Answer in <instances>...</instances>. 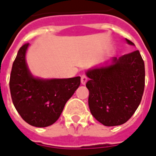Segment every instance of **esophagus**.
<instances>
[{
	"label": "esophagus",
	"mask_w": 156,
	"mask_h": 156,
	"mask_svg": "<svg viewBox=\"0 0 156 156\" xmlns=\"http://www.w3.org/2000/svg\"><path fill=\"white\" fill-rule=\"evenodd\" d=\"M87 81H88V78H87L86 76L83 75V76H81V84H85L87 83Z\"/></svg>",
	"instance_id": "1"
}]
</instances>
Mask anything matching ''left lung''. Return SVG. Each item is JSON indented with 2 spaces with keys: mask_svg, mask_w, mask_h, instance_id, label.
<instances>
[{
  "mask_svg": "<svg viewBox=\"0 0 156 156\" xmlns=\"http://www.w3.org/2000/svg\"><path fill=\"white\" fill-rule=\"evenodd\" d=\"M110 62L87 71L86 87L93 116L105 126H116L127 122L139 106L144 92L145 65L138 50L119 58L114 57Z\"/></svg>",
  "mask_w": 156,
  "mask_h": 156,
  "instance_id": "8db88e82",
  "label": "left lung"
}]
</instances>
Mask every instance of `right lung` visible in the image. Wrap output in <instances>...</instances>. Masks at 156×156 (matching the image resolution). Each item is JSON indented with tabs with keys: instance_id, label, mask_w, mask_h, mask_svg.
I'll list each match as a JSON object with an SVG mask.
<instances>
[{
	"instance_id": "add662e5",
	"label": "right lung",
	"mask_w": 156,
	"mask_h": 156,
	"mask_svg": "<svg viewBox=\"0 0 156 156\" xmlns=\"http://www.w3.org/2000/svg\"><path fill=\"white\" fill-rule=\"evenodd\" d=\"M29 44L19 49L9 78L11 98L23 120L35 127H47L58 120L66 102L80 84V77L41 79L34 77L26 62Z\"/></svg>"
}]
</instances>
